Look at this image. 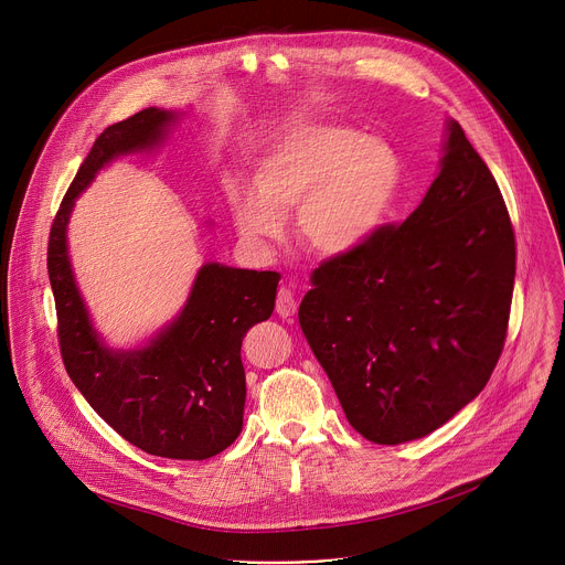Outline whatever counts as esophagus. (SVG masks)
I'll return each instance as SVG.
<instances>
[{"mask_svg":"<svg viewBox=\"0 0 565 565\" xmlns=\"http://www.w3.org/2000/svg\"><path fill=\"white\" fill-rule=\"evenodd\" d=\"M275 310H277L279 317H292L297 312V299L288 288H279Z\"/></svg>","mask_w":565,"mask_h":565,"instance_id":"1","label":"esophagus"}]
</instances>
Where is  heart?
Instances as JSON below:
<instances>
[{
	"label": "heart",
	"mask_w": 565,
	"mask_h": 565,
	"mask_svg": "<svg viewBox=\"0 0 565 565\" xmlns=\"http://www.w3.org/2000/svg\"><path fill=\"white\" fill-rule=\"evenodd\" d=\"M253 188L232 185L238 234L279 238L297 212L303 244L329 259L364 250L386 225L402 188V160L382 136L335 122L290 129L268 142L253 166Z\"/></svg>",
	"instance_id": "heart-1"
}]
</instances>
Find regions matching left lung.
Returning <instances> with one entry per match:
<instances>
[{"label":"left lung","instance_id":"obj_1","mask_svg":"<svg viewBox=\"0 0 565 565\" xmlns=\"http://www.w3.org/2000/svg\"><path fill=\"white\" fill-rule=\"evenodd\" d=\"M440 151L407 221L315 268L299 306L347 420L377 445L451 420L488 384L505 344L516 268L505 201L451 118Z\"/></svg>","mask_w":565,"mask_h":565}]
</instances>
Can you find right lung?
Wrapping results in <instances>:
<instances>
[{"instance_id": "add662e5", "label": "right lung", "mask_w": 565, "mask_h": 565, "mask_svg": "<svg viewBox=\"0 0 565 565\" xmlns=\"http://www.w3.org/2000/svg\"><path fill=\"white\" fill-rule=\"evenodd\" d=\"M188 114L147 107L96 138L53 221L46 264L62 360L94 412L151 456L205 460L230 447L244 427L241 342L273 315L281 275L207 262L174 319L145 344L116 349L98 333L68 255L77 196L114 160L163 149Z\"/></svg>"}]
</instances>
